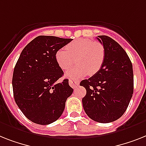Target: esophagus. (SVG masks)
Returning a JSON list of instances; mask_svg holds the SVG:
<instances>
[{
    "label": "esophagus",
    "mask_w": 146,
    "mask_h": 146,
    "mask_svg": "<svg viewBox=\"0 0 146 146\" xmlns=\"http://www.w3.org/2000/svg\"><path fill=\"white\" fill-rule=\"evenodd\" d=\"M68 84H69V85H70L73 89H75V88H77V86L79 85V81L76 80L69 79V80H68Z\"/></svg>",
    "instance_id": "esophagus-1"
}]
</instances>
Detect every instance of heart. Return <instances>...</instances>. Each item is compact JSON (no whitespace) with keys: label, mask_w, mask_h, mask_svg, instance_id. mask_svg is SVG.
<instances>
[{"label":"heart","mask_w":146,"mask_h":146,"mask_svg":"<svg viewBox=\"0 0 146 146\" xmlns=\"http://www.w3.org/2000/svg\"><path fill=\"white\" fill-rule=\"evenodd\" d=\"M66 48L60 49L55 57L62 70L68 69L76 59L78 64L66 72L68 78L78 80L87 73L94 75L102 68L105 58V50L102 44L88 38H80L68 43Z\"/></svg>","instance_id":"b5f03b06"}]
</instances>
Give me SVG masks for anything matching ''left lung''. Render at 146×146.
<instances>
[{"mask_svg":"<svg viewBox=\"0 0 146 146\" xmlns=\"http://www.w3.org/2000/svg\"><path fill=\"white\" fill-rule=\"evenodd\" d=\"M105 58L100 71L80 85L86 90L82 103L86 115L100 123H109L126 111L133 93V66L127 53L108 36H98Z\"/></svg>","mask_w":146,"mask_h":146,"instance_id":"obj_1","label":"left lung"}]
</instances>
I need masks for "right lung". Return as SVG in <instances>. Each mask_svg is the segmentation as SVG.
I'll use <instances>...</instances> for the list:
<instances>
[{
  "label": "right lung",
  "instance_id": "obj_1",
  "mask_svg": "<svg viewBox=\"0 0 146 146\" xmlns=\"http://www.w3.org/2000/svg\"><path fill=\"white\" fill-rule=\"evenodd\" d=\"M72 38L39 36L21 51L13 75L15 103L24 115L38 125H49L61 116L67 98L73 92L68 79L57 80L63 72L56 53Z\"/></svg>",
  "mask_w": 146,
  "mask_h": 146
}]
</instances>
